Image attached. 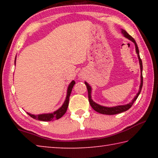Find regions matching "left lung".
Listing matches in <instances>:
<instances>
[{"label": "left lung", "mask_w": 158, "mask_h": 158, "mask_svg": "<svg viewBox=\"0 0 158 158\" xmlns=\"http://www.w3.org/2000/svg\"><path fill=\"white\" fill-rule=\"evenodd\" d=\"M121 33H122L123 35V36L125 37H126V38H127L128 40H130V41H132L135 45V50H136V53H137V56H138L139 62L140 70H141V83H140V85H139V91L137 93V94L136 95L135 97L133 98V100H132V102H130V103L127 104V105H118V106H111V107H109V106H102V105H99V104L95 102L92 100V98H91L92 88L89 84H88L86 81H85L84 83H85V85H86L87 90H88V93H89V103H90V106H92V108L94 109L95 111L98 112V113H100V114H102L114 115V114L122 113V112H124L125 111L128 110V109H129L131 107V106H132L133 103L135 102L136 100L137 99L138 96L139 95L141 91V89H142V85H143V77H142L143 66H142V61H141V58H140L139 51L137 44V43H136L135 39H134L132 36H130L126 31L123 30V29H121Z\"/></svg>", "instance_id": "obj_1"}]
</instances>
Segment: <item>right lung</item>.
<instances>
[{"label":"right lung","instance_id":"add662e5","mask_svg":"<svg viewBox=\"0 0 158 158\" xmlns=\"http://www.w3.org/2000/svg\"><path fill=\"white\" fill-rule=\"evenodd\" d=\"M17 57V56H16ZM16 57H15V64H16ZM75 84V81H72L70 84H69L68 86V90H67V95H66V98L63 105L60 106L59 109H58L56 111L52 112V113H47V114H32L27 112V114L30 116L31 117L33 118L35 120H38V121H54V120L59 119L60 118L62 117L64 114H65V112L68 109V105H69V96H70L72 90H73V88L74 85Z\"/></svg>","mask_w":158,"mask_h":158}]
</instances>
